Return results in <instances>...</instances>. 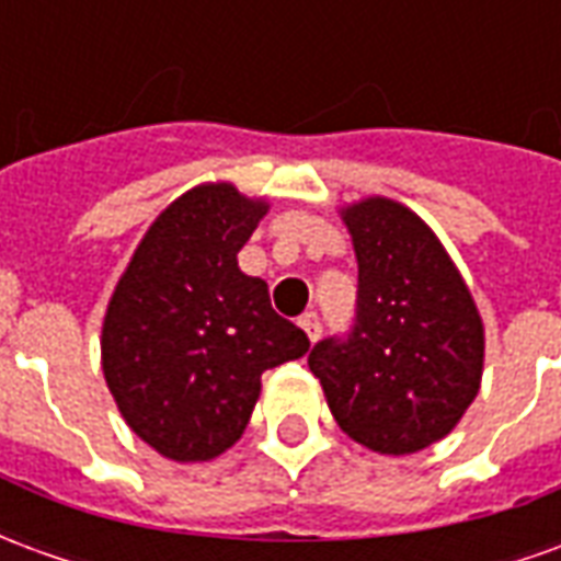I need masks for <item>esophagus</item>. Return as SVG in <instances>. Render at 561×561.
<instances>
[{
  "instance_id": "1",
  "label": "esophagus",
  "mask_w": 561,
  "mask_h": 561,
  "mask_svg": "<svg viewBox=\"0 0 561 561\" xmlns=\"http://www.w3.org/2000/svg\"><path fill=\"white\" fill-rule=\"evenodd\" d=\"M300 328H304V333L309 336V342H318V336H321V318H318L316 312H306V316L300 318Z\"/></svg>"
}]
</instances>
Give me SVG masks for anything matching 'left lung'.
<instances>
[{"mask_svg": "<svg viewBox=\"0 0 561 561\" xmlns=\"http://www.w3.org/2000/svg\"><path fill=\"white\" fill-rule=\"evenodd\" d=\"M342 221L357 255V318L348 340L318 342L309 369L357 445L417 454L481 390V312L442 240L400 201L364 197Z\"/></svg>", "mask_w": 561, "mask_h": 561, "instance_id": "left-lung-1", "label": "left lung"}]
</instances>
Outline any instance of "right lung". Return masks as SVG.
<instances>
[{"instance_id":"obj_1","label":"right lung","mask_w":561,"mask_h":561,"mask_svg":"<svg viewBox=\"0 0 561 561\" xmlns=\"http://www.w3.org/2000/svg\"><path fill=\"white\" fill-rule=\"evenodd\" d=\"M264 197L201 183L161 209L116 282L102 369L131 433L173 462H207L243 435L264 369L309 352L273 312L267 282L237 252L267 216Z\"/></svg>"}]
</instances>
